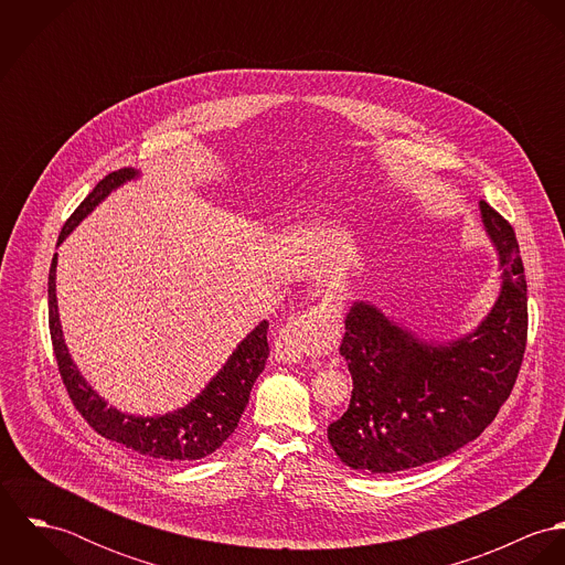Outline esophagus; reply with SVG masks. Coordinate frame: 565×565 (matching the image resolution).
Instances as JSON below:
<instances>
[{"mask_svg": "<svg viewBox=\"0 0 565 565\" xmlns=\"http://www.w3.org/2000/svg\"><path fill=\"white\" fill-rule=\"evenodd\" d=\"M337 337L334 318L326 309H313L282 326L274 341V354L282 363H300L307 354L326 352Z\"/></svg>", "mask_w": 565, "mask_h": 565, "instance_id": "1", "label": "esophagus"}]
</instances>
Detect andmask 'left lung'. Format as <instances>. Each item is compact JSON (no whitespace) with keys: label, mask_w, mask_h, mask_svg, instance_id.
Wrapping results in <instances>:
<instances>
[{"label":"left lung","mask_w":565,"mask_h":565,"mask_svg":"<svg viewBox=\"0 0 565 565\" xmlns=\"http://www.w3.org/2000/svg\"><path fill=\"white\" fill-rule=\"evenodd\" d=\"M500 263V291L472 332L426 341L367 300L345 313L339 345L352 374L328 441L352 470L394 475L475 441L509 398L526 348V280L511 224L479 202Z\"/></svg>","instance_id":"1"}]
</instances>
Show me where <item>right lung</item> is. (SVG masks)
<instances>
[{
    "instance_id": "add662e5",
    "label": "right lung",
    "mask_w": 565,
    "mask_h": 565,
    "mask_svg": "<svg viewBox=\"0 0 565 565\" xmlns=\"http://www.w3.org/2000/svg\"><path fill=\"white\" fill-rule=\"evenodd\" d=\"M139 178L132 167L108 173L95 184V189L84 198L74 215L61 231L58 245L70 237V233L81 224L93 209L104 202L115 189L128 180ZM56 265L58 254L52 258L50 280H47V302H50V334L54 354L58 361V372L70 392V398L81 411L82 417L106 439L132 448L141 455L164 459V461H195L213 455L237 428L245 404L249 401L252 385L265 370L269 345L267 326L258 323L242 343L233 350L222 370L211 379V383L184 406L164 415H132L124 413L106 401L84 381L78 365L74 363L70 348L63 337V326L56 300Z\"/></svg>"
}]
</instances>
